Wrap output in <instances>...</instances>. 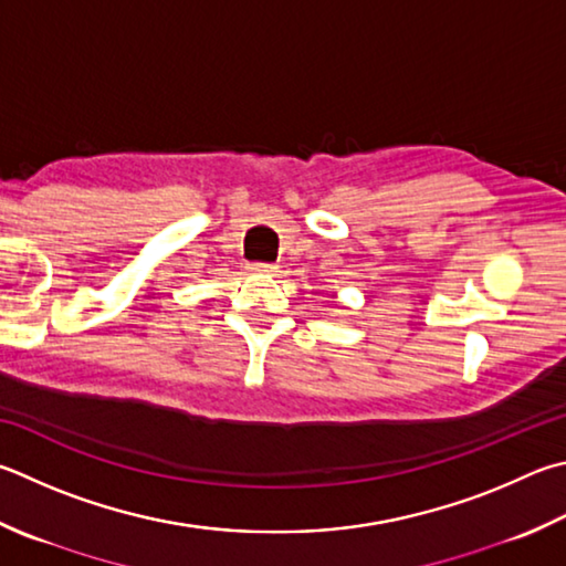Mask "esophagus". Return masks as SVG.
I'll use <instances>...</instances> for the list:
<instances>
[{"instance_id":"34e87169","label":"esophagus","mask_w":566,"mask_h":566,"mask_svg":"<svg viewBox=\"0 0 566 566\" xmlns=\"http://www.w3.org/2000/svg\"><path fill=\"white\" fill-rule=\"evenodd\" d=\"M248 270L252 274H274L276 266L274 264H266V262H252V264H248Z\"/></svg>"}]
</instances>
